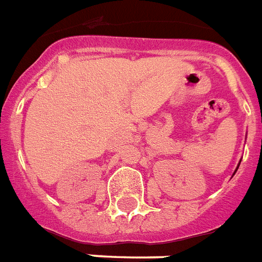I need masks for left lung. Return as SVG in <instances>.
<instances>
[{
  "mask_svg": "<svg viewBox=\"0 0 262 262\" xmlns=\"http://www.w3.org/2000/svg\"><path fill=\"white\" fill-rule=\"evenodd\" d=\"M241 161H242V159H241ZM241 161H239V163H237V166H236V169H235V171H233V174H235V173H236L237 167H239V165H241Z\"/></svg>",
  "mask_w": 262,
  "mask_h": 262,
  "instance_id": "obj_1",
  "label": "left lung"
}]
</instances>
